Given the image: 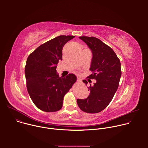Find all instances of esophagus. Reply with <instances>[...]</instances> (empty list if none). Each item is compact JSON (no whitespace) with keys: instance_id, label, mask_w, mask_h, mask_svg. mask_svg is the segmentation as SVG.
Returning <instances> with one entry per match:
<instances>
[{"instance_id":"obj_1","label":"esophagus","mask_w":148,"mask_h":148,"mask_svg":"<svg viewBox=\"0 0 148 148\" xmlns=\"http://www.w3.org/2000/svg\"><path fill=\"white\" fill-rule=\"evenodd\" d=\"M77 82H81V79H79L78 78V79H77Z\"/></svg>"}]
</instances>
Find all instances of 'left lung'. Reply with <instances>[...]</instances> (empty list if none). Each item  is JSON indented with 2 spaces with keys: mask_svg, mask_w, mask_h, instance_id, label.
Here are the masks:
<instances>
[{
  "mask_svg": "<svg viewBox=\"0 0 148 148\" xmlns=\"http://www.w3.org/2000/svg\"><path fill=\"white\" fill-rule=\"evenodd\" d=\"M79 38L92 52L90 70L92 74L88 77V81L91 82V79L95 82L94 85L90 84L88 97L86 99H77V102L82 111L98 113L108 106L118 89L121 77V62L114 50L99 39L87 36ZM82 81L87 85V80Z\"/></svg>",
  "mask_w": 148,
  "mask_h": 148,
  "instance_id": "left-lung-1",
  "label": "left lung"
}]
</instances>
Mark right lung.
<instances>
[{
	"label": "right lung",
	"mask_w": 148,
	"mask_h": 148,
	"mask_svg": "<svg viewBox=\"0 0 148 148\" xmlns=\"http://www.w3.org/2000/svg\"><path fill=\"white\" fill-rule=\"evenodd\" d=\"M74 36H59L38 47L28 57L25 73L29 94L36 106L45 112H56L77 80L74 74L59 77L57 64L62 60V48Z\"/></svg>",
	"instance_id": "right-lung-1"
}]
</instances>
